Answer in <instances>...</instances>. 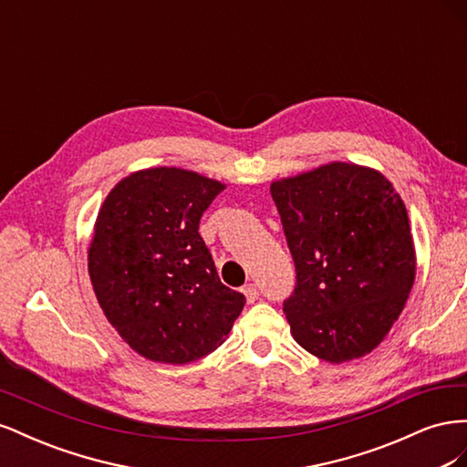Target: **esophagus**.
Here are the masks:
<instances>
[{
    "label": "esophagus",
    "instance_id": "esophagus-1",
    "mask_svg": "<svg viewBox=\"0 0 467 467\" xmlns=\"http://www.w3.org/2000/svg\"><path fill=\"white\" fill-rule=\"evenodd\" d=\"M242 292L245 294L247 302H255V300L259 298V288H257L255 285H245V286L242 288Z\"/></svg>",
    "mask_w": 467,
    "mask_h": 467
}]
</instances>
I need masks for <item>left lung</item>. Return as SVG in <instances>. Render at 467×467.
<instances>
[{
	"label": "left lung",
	"mask_w": 467,
	"mask_h": 467,
	"mask_svg": "<svg viewBox=\"0 0 467 467\" xmlns=\"http://www.w3.org/2000/svg\"><path fill=\"white\" fill-rule=\"evenodd\" d=\"M296 286L285 314L296 343L331 364L372 352L415 282L401 196L376 169L333 161L273 181Z\"/></svg>",
	"instance_id": "1"
}]
</instances>
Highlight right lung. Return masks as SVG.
<instances>
[{
	"label": "right lung",
	"mask_w": 467,
	"mask_h": 467,
	"mask_svg": "<svg viewBox=\"0 0 467 467\" xmlns=\"http://www.w3.org/2000/svg\"><path fill=\"white\" fill-rule=\"evenodd\" d=\"M225 189L177 167L119 181L95 222L88 268L109 323L153 362L189 364L218 348L245 296L222 285L199 223Z\"/></svg>",
	"instance_id": "obj_1"
}]
</instances>
